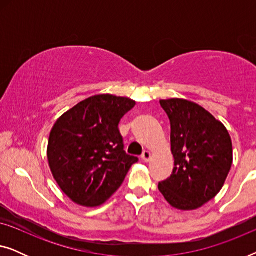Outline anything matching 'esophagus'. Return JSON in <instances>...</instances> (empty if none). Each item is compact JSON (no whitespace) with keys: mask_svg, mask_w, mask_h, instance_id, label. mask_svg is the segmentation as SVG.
Here are the masks:
<instances>
[{"mask_svg":"<svg viewBox=\"0 0 256 256\" xmlns=\"http://www.w3.org/2000/svg\"><path fill=\"white\" fill-rule=\"evenodd\" d=\"M150 157H152V154H150V152H148V150H144L142 154V160H144V162H149Z\"/></svg>","mask_w":256,"mask_h":256,"instance_id":"1","label":"esophagus"}]
</instances>
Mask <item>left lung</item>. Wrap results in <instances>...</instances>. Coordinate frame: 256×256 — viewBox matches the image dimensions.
Returning <instances> with one entry per match:
<instances>
[{
  "label": "left lung",
  "instance_id": "8db88e82",
  "mask_svg": "<svg viewBox=\"0 0 256 256\" xmlns=\"http://www.w3.org/2000/svg\"><path fill=\"white\" fill-rule=\"evenodd\" d=\"M171 124L174 168L158 190L183 211L200 208L219 194L233 162L232 140L222 122L184 99L160 100Z\"/></svg>",
  "mask_w": 256,
  "mask_h": 256
}]
</instances>
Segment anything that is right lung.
Wrapping results in <instances>:
<instances>
[{"label": "right lung", "mask_w": 256, "mask_h": 256, "mask_svg": "<svg viewBox=\"0 0 256 256\" xmlns=\"http://www.w3.org/2000/svg\"><path fill=\"white\" fill-rule=\"evenodd\" d=\"M135 106L129 98L100 94L62 114L50 132L48 160L62 192L82 206L104 204L138 160L124 152L121 118Z\"/></svg>", "instance_id": "right-lung-1"}]
</instances>
